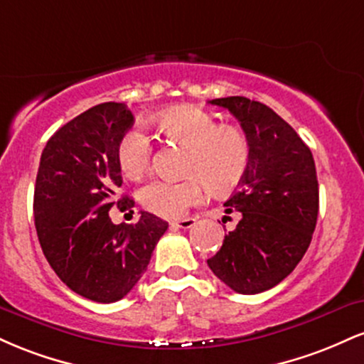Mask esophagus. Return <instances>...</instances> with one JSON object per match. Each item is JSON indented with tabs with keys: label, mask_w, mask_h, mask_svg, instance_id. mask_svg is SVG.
<instances>
[{
	"label": "esophagus",
	"mask_w": 364,
	"mask_h": 364,
	"mask_svg": "<svg viewBox=\"0 0 364 364\" xmlns=\"http://www.w3.org/2000/svg\"><path fill=\"white\" fill-rule=\"evenodd\" d=\"M193 224H195L193 217H188V219H181V220H173V223H171L173 228H178V229H190Z\"/></svg>",
	"instance_id": "34e87169"
}]
</instances>
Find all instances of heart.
I'll return each instance as SVG.
<instances>
[{
  "label": "heart",
  "mask_w": 364,
  "mask_h": 364,
  "mask_svg": "<svg viewBox=\"0 0 364 364\" xmlns=\"http://www.w3.org/2000/svg\"><path fill=\"white\" fill-rule=\"evenodd\" d=\"M152 127L164 140L185 149L181 181H150L139 200L152 214L178 219L202 202L205 185L212 193H225L240 185L250 166V144L240 128L224 127L214 114L196 106H178L157 114ZM118 164L127 178L136 179L149 169L152 144L139 129H128L118 144Z\"/></svg>",
  "instance_id": "heart-1"
}]
</instances>
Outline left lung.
<instances>
[{
  "instance_id": "obj_1",
  "label": "left lung",
  "mask_w": 364,
  "mask_h": 364,
  "mask_svg": "<svg viewBox=\"0 0 364 364\" xmlns=\"http://www.w3.org/2000/svg\"><path fill=\"white\" fill-rule=\"evenodd\" d=\"M240 121L250 166L224 203L241 212L235 231L207 263L225 286L257 294L289 275L311 243L318 217V179L311 150L277 112L246 97L210 101Z\"/></svg>"
}]
</instances>
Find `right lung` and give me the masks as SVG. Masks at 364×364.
Masks as SVG:
<instances>
[{
  "label": "right lung",
  "instance_id": "right-lung-1",
  "mask_svg": "<svg viewBox=\"0 0 364 364\" xmlns=\"http://www.w3.org/2000/svg\"><path fill=\"white\" fill-rule=\"evenodd\" d=\"M123 102L90 107L61 127L41 156L34 220L49 265L73 292L97 303L128 294L147 270L168 223L140 212L136 224H112L109 210L135 205L123 185L118 144L132 128ZM133 214V210H132Z\"/></svg>",
  "mask_w": 364,
  "mask_h": 364
}]
</instances>
